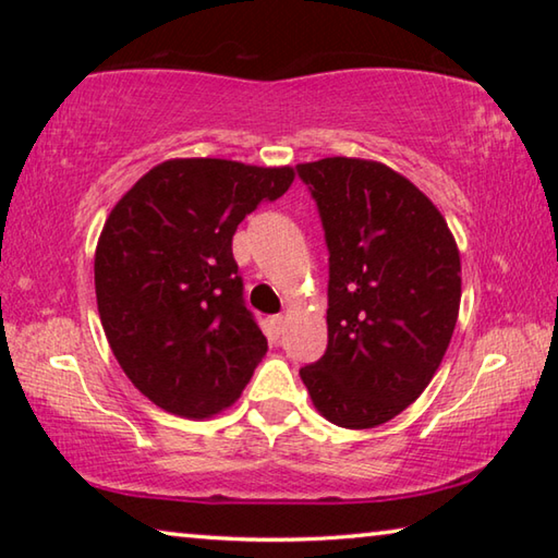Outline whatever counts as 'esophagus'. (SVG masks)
Segmentation results:
<instances>
[{
	"mask_svg": "<svg viewBox=\"0 0 558 558\" xmlns=\"http://www.w3.org/2000/svg\"><path fill=\"white\" fill-rule=\"evenodd\" d=\"M270 323H272V329H276V335H280L282 329H286V315H276Z\"/></svg>",
	"mask_w": 558,
	"mask_h": 558,
	"instance_id": "esophagus-1",
	"label": "esophagus"
}]
</instances>
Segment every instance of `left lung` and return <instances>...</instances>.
<instances>
[{"mask_svg":"<svg viewBox=\"0 0 558 558\" xmlns=\"http://www.w3.org/2000/svg\"><path fill=\"white\" fill-rule=\"evenodd\" d=\"M298 172L329 248L327 352L300 379L329 423L376 428L426 391L446 356L462 295L456 235L411 179L376 159L325 157Z\"/></svg>","mask_w":558,"mask_h":558,"instance_id":"1","label":"left lung"}]
</instances>
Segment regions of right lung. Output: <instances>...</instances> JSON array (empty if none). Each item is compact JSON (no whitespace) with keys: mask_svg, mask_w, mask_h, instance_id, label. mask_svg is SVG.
<instances>
[{"mask_svg":"<svg viewBox=\"0 0 558 558\" xmlns=\"http://www.w3.org/2000/svg\"><path fill=\"white\" fill-rule=\"evenodd\" d=\"M295 169L216 157L159 162L112 206L96 298L120 369L167 413L214 418L241 399L268 339L243 305L231 241Z\"/></svg>","mask_w":558,"mask_h":558,"instance_id":"1","label":"right lung"}]
</instances>
